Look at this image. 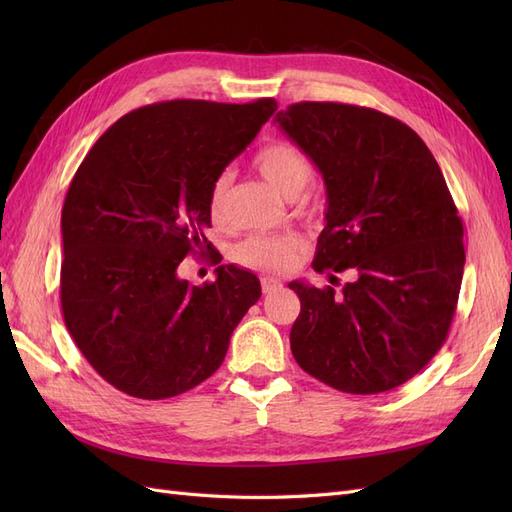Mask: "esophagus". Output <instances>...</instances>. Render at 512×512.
Listing matches in <instances>:
<instances>
[{"instance_id": "obj_1", "label": "esophagus", "mask_w": 512, "mask_h": 512, "mask_svg": "<svg viewBox=\"0 0 512 512\" xmlns=\"http://www.w3.org/2000/svg\"><path fill=\"white\" fill-rule=\"evenodd\" d=\"M260 284H262V292H265V294L275 292L277 288H282V282L275 280V277H262Z\"/></svg>"}]
</instances>
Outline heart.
<instances>
[{
  "label": "heart",
  "instance_id": "b5f03b06",
  "mask_svg": "<svg viewBox=\"0 0 512 512\" xmlns=\"http://www.w3.org/2000/svg\"><path fill=\"white\" fill-rule=\"evenodd\" d=\"M254 168L273 190L290 200L299 198L314 177V166L307 153L288 141H273L262 147L254 156ZM228 190L230 173L215 177L207 203L209 218L215 226L226 222ZM299 245L301 239L292 232H256L235 245L232 258L256 271H286L297 256Z\"/></svg>",
  "mask_w": 512,
  "mask_h": 512
}]
</instances>
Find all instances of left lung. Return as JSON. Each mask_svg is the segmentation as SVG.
<instances>
[{
	"label": "left lung",
	"mask_w": 512,
	"mask_h": 512,
	"mask_svg": "<svg viewBox=\"0 0 512 512\" xmlns=\"http://www.w3.org/2000/svg\"><path fill=\"white\" fill-rule=\"evenodd\" d=\"M275 123L327 185L314 271H352L342 290L288 284L301 301L294 361L337 391H391L442 348L459 299L463 224L442 170L421 136L374 108L297 102Z\"/></svg>",
	"instance_id": "left-lung-1"
}]
</instances>
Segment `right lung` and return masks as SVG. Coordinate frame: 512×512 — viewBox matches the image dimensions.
<instances>
[{
  "label": "right lung",
  "instance_id": "right-lung-1",
  "mask_svg": "<svg viewBox=\"0 0 512 512\" xmlns=\"http://www.w3.org/2000/svg\"><path fill=\"white\" fill-rule=\"evenodd\" d=\"M277 111L168 100L123 115L85 156L61 211V312L89 365L121 393L166 399L224 361L230 335L260 299L250 271L220 265L190 286L188 256H222L207 241L215 177Z\"/></svg>",
  "mask_w": 512,
  "mask_h": 512
}]
</instances>
